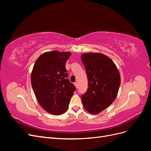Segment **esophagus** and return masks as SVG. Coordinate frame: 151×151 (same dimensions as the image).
Here are the masks:
<instances>
[{
  "mask_svg": "<svg viewBox=\"0 0 151 151\" xmlns=\"http://www.w3.org/2000/svg\"><path fill=\"white\" fill-rule=\"evenodd\" d=\"M74 85H75L76 88H78V83H74Z\"/></svg>",
  "mask_w": 151,
  "mask_h": 151,
  "instance_id": "esophagus-1",
  "label": "esophagus"
}]
</instances>
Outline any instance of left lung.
Returning a JSON list of instances; mask_svg holds the SVG:
<instances>
[{"label":"left lung","mask_w":151,"mask_h":151,"mask_svg":"<svg viewBox=\"0 0 151 151\" xmlns=\"http://www.w3.org/2000/svg\"><path fill=\"white\" fill-rule=\"evenodd\" d=\"M81 60L88 79V89L81 99L87 111L97 115L107 108L118 94L120 75L115 63L101 53H85Z\"/></svg>","instance_id":"1"}]
</instances>
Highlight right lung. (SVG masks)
<instances>
[{
	"label": "right lung",
	"mask_w": 151,
	"mask_h": 151,
	"mask_svg": "<svg viewBox=\"0 0 151 151\" xmlns=\"http://www.w3.org/2000/svg\"><path fill=\"white\" fill-rule=\"evenodd\" d=\"M70 52L57 50L42 53L36 60L31 75L36 99L45 111L57 115L67 111L76 87L67 77L65 62Z\"/></svg>",
	"instance_id": "right-lung-1"
}]
</instances>
